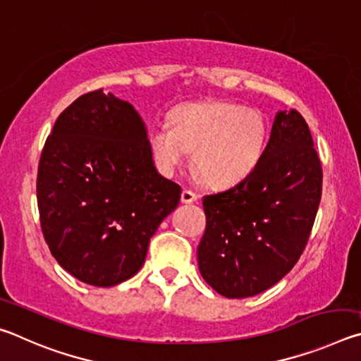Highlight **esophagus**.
Listing matches in <instances>:
<instances>
[{"mask_svg": "<svg viewBox=\"0 0 361 361\" xmlns=\"http://www.w3.org/2000/svg\"><path fill=\"white\" fill-rule=\"evenodd\" d=\"M195 200H197V194L189 191V189H183V192H181V202L183 204H192V202H195Z\"/></svg>", "mask_w": 361, "mask_h": 361, "instance_id": "1", "label": "esophagus"}]
</instances>
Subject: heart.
<instances>
[{"mask_svg":"<svg viewBox=\"0 0 361 361\" xmlns=\"http://www.w3.org/2000/svg\"><path fill=\"white\" fill-rule=\"evenodd\" d=\"M148 142L164 175H172L192 151V167L207 185L232 186L259 166L267 124L259 111L232 102H200L176 106L169 124H154Z\"/></svg>","mask_w":361,"mask_h":361,"instance_id":"b5f03b06","label":"heart"}]
</instances>
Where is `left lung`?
<instances>
[{
  "label": "left lung",
  "instance_id": "left-lung-1",
  "mask_svg": "<svg viewBox=\"0 0 361 361\" xmlns=\"http://www.w3.org/2000/svg\"><path fill=\"white\" fill-rule=\"evenodd\" d=\"M322 162L307 122L279 111L259 166L226 191L204 195L199 271L219 295L255 296L302 255L322 199Z\"/></svg>",
  "mask_w": 361,
  "mask_h": 361
}]
</instances>
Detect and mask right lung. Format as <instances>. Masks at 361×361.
<instances>
[{"label": "right lung", "mask_w": 361, "mask_h": 361, "mask_svg": "<svg viewBox=\"0 0 361 361\" xmlns=\"http://www.w3.org/2000/svg\"><path fill=\"white\" fill-rule=\"evenodd\" d=\"M36 195L59 264L84 283L114 286L142 269L181 188L157 173L135 108L99 89L57 118L41 152Z\"/></svg>", "instance_id": "obj_1"}]
</instances>
